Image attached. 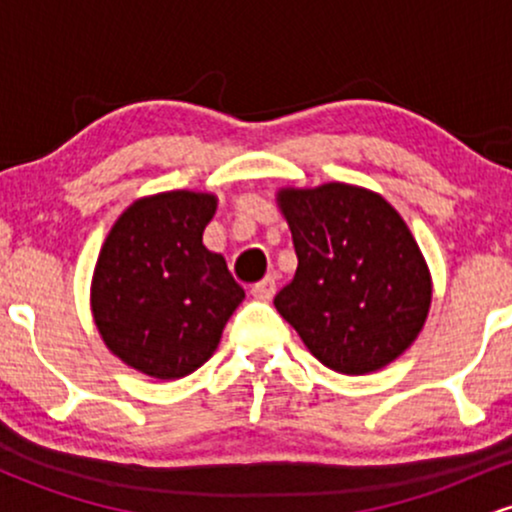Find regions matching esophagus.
<instances>
[{
    "instance_id": "1",
    "label": "esophagus",
    "mask_w": 512,
    "mask_h": 512,
    "mask_svg": "<svg viewBox=\"0 0 512 512\" xmlns=\"http://www.w3.org/2000/svg\"><path fill=\"white\" fill-rule=\"evenodd\" d=\"M250 293H252V298H257V301H272L274 298V293H276V281L272 279V276H267V279H262L260 284H255L250 289Z\"/></svg>"
}]
</instances>
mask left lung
Returning <instances> with one entry per match:
<instances>
[{"label":"left lung","mask_w":512,"mask_h":512,"mask_svg":"<svg viewBox=\"0 0 512 512\" xmlns=\"http://www.w3.org/2000/svg\"><path fill=\"white\" fill-rule=\"evenodd\" d=\"M298 269L279 315L317 361L346 375L385 368L409 349L431 308V272L392 204L346 182L276 195Z\"/></svg>","instance_id":"left-lung-1"}]
</instances>
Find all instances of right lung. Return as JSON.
Listing matches in <instances>:
<instances>
[{
	"instance_id": "obj_1",
	"label": "right lung",
	"mask_w": 512,
	"mask_h": 512,
	"mask_svg": "<svg viewBox=\"0 0 512 512\" xmlns=\"http://www.w3.org/2000/svg\"><path fill=\"white\" fill-rule=\"evenodd\" d=\"M216 211L207 192L137 199L110 228L91 284L105 346L129 368L178 380L207 363L245 298L202 233Z\"/></svg>"
}]
</instances>
